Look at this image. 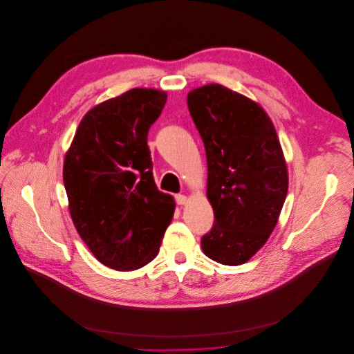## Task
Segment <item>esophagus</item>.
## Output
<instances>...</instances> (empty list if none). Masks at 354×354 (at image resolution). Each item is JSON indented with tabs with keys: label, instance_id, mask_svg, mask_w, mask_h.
<instances>
[{
	"label": "esophagus",
	"instance_id": "obj_1",
	"mask_svg": "<svg viewBox=\"0 0 354 354\" xmlns=\"http://www.w3.org/2000/svg\"><path fill=\"white\" fill-rule=\"evenodd\" d=\"M187 202H188V199H187L185 195H176V203L177 204L183 205V204H187Z\"/></svg>",
	"mask_w": 354,
	"mask_h": 354
}]
</instances>
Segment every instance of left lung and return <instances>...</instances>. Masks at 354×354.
<instances>
[{
    "label": "left lung",
    "mask_w": 354,
    "mask_h": 354,
    "mask_svg": "<svg viewBox=\"0 0 354 354\" xmlns=\"http://www.w3.org/2000/svg\"><path fill=\"white\" fill-rule=\"evenodd\" d=\"M188 109L207 156L214 225L202 237L209 259L248 261L272 233L288 195V169L275 128L250 98L221 84L192 90Z\"/></svg>",
    "instance_id": "1"
}]
</instances>
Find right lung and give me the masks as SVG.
Masks as SVG:
<instances>
[{
	"label": "right lung",
	"mask_w": 354,
	"mask_h": 354,
	"mask_svg": "<svg viewBox=\"0 0 354 354\" xmlns=\"http://www.w3.org/2000/svg\"><path fill=\"white\" fill-rule=\"evenodd\" d=\"M167 94L133 88L91 109L64 160V187L77 233L102 264L132 271L159 252L176 204L152 176L150 127Z\"/></svg>",
	"instance_id": "1"
}]
</instances>
